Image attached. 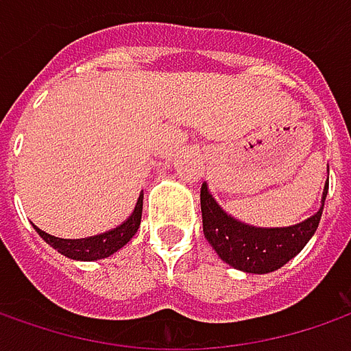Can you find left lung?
Masks as SVG:
<instances>
[{
  "instance_id": "obj_1",
  "label": "left lung",
  "mask_w": 351,
  "mask_h": 351,
  "mask_svg": "<svg viewBox=\"0 0 351 351\" xmlns=\"http://www.w3.org/2000/svg\"><path fill=\"white\" fill-rule=\"evenodd\" d=\"M328 183L324 185L320 209L306 221L283 228H260L230 217L210 195L209 185H201L203 234L219 258L244 274H269L293 260L317 232Z\"/></svg>"
}]
</instances>
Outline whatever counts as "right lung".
<instances>
[{
  "label": "right lung",
  "mask_w": 351,
  "mask_h": 351,
  "mask_svg": "<svg viewBox=\"0 0 351 351\" xmlns=\"http://www.w3.org/2000/svg\"><path fill=\"white\" fill-rule=\"evenodd\" d=\"M142 219V193L134 205V210L130 213L127 221L119 224L113 230H107L103 234L89 236V238H80V240H66V238H56V236L47 234L45 230H40L38 226H34V230L38 236L47 242L48 246L58 250L62 256L77 260V262H95L113 256L115 252L127 246V242L132 240V236L136 234Z\"/></svg>",
  "instance_id": "obj_1"
}]
</instances>
